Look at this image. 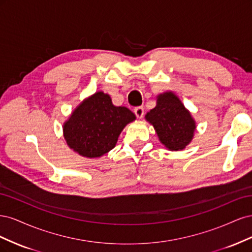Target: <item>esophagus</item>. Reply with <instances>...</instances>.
<instances>
[{
    "label": "esophagus",
    "instance_id": "obj_1",
    "mask_svg": "<svg viewBox=\"0 0 252 252\" xmlns=\"http://www.w3.org/2000/svg\"><path fill=\"white\" fill-rule=\"evenodd\" d=\"M134 114L135 117L138 119H142L143 116H144V108L142 107V106H140V107H136L134 108Z\"/></svg>",
    "mask_w": 252,
    "mask_h": 252
}]
</instances>
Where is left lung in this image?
I'll list each match as a JSON object with an SVG mask.
<instances>
[{
    "label": "left lung",
    "mask_w": 252,
    "mask_h": 252,
    "mask_svg": "<svg viewBox=\"0 0 252 252\" xmlns=\"http://www.w3.org/2000/svg\"><path fill=\"white\" fill-rule=\"evenodd\" d=\"M158 104L146 114L158 139L170 150H182L191 141L195 130L193 119L172 93L158 95Z\"/></svg>",
    "instance_id": "1"
}]
</instances>
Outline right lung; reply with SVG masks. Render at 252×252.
Masks as SVG:
<instances>
[{
	"mask_svg": "<svg viewBox=\"0 0 252 252\" xmlns=\"http://www.w3.org/2000/svg\"><path fill=\"white\" fill-rule=\"evenodd\" d=\"M134 120L128 108L116 107L108 94L96 93L73 111L64 124V136L79 155L98 158L116 146L121 131Z\"/></svg>",
	"mask_w": 252,
	"mask_h": 252,
	"instance_id": "obj_1",
	"label": "right lung"
}]
</instances>
